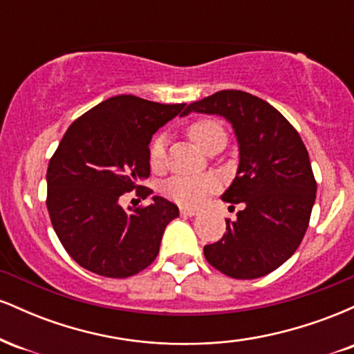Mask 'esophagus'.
<instances>
[{
    "label": "esophagus",
    "instance_id": "obj_1",
    "mask_svg": "<svg viewBox=\"0 0 354 354\" xmlns=\"http://www.w3.org/2000/svg\"><path fill=\"white\" fill-rule=\"evenodd\" d=\"M180 213L183 214V216H196V214L200 213V209H196V208H186V206H183V208L180 209Z\"/></svg>",
    "mask_w": 354,
    "mask_h": 354
}]
</instances>
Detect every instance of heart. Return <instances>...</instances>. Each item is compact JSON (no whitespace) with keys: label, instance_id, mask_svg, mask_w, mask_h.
<instances>
[{"label":"heart","instance_id":"obj_1","mask_svg":"<svg viewBox=\"0 0 354 354\" xmlns=\"http://www.w3.org/2000/svg\"><path fill=\"white\" fill-rule=\"evenodd\" d=\"M188 136L203 153L216 143L226 145L225 128L214 120H198L191 123ZM165 154L166 138L160 135L154 138L151 146H149V163L154 169L163 166ZM216 188L218 183L211 176H174L165 183L163 191L169 200L186 206H196L205 201V198Z\"/></svg>","mask_w":354,"mask_h":354}]
</instances>
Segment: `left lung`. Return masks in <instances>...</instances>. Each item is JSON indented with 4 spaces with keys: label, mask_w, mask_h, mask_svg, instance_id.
<instances>
[{
    "label": "left lung",
    "mask_w": 354,
    "mask_h": 354,
    "mask_svg": "<svg viewBox=\"0 0 354 354\" xmlns=\"http://www.w3.org/2000/svg\"><path fill=\"white\" fill-rule=\"evenodd\" d=\"M223 116L238 141L236 176L221 200L241 205L219 241L205 246L211 266L236 279L261 278L298 250L308 230L316 181L298 131L278 109L250 93L225 89L186 106Z\"/></svg>",
    "instance_id": "8db88e82"
}]
</instances>
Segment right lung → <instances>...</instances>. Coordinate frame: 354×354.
Instances as JSON below:
<instances>
[{"instance_id":"1","label":"right lung","mask_w":354,"mask_h":354,"mask_svg":"<svg viewBox=\"0 0 354 354\" xmlns=\"http://www.w3.org/2000/svg\"><path fill=\"white\" fill-rule=\"evenodd\" d=\"M185 106L113 96L64 133L48 165L46 206L61 245L84 270L128 278L160 253L178 206L153 196L151 205L126 211L120 198L133 189L143 200L153 193L138 186L149 176V141Z\"/></svg>"}]
</instances>
